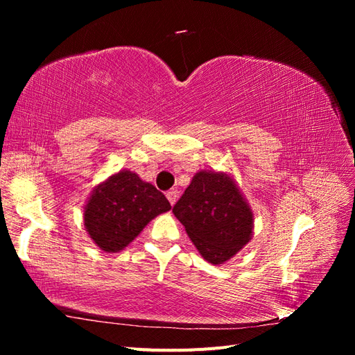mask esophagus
<instances>
[{
    "instance_id": "obj_1",
    "label": "esophagus",
    "mask_w": 355,
    "mask_h": 355,
    "mask_svg": "<svg viewBox=\"0 0 355 355\" xmlns=\"http://www.w3.org/2000/svg\"><path fill=\"white\" fill-rule=\"evenodd\" d=\"M166 197H168L169 202L173 206L177 202V200H178V192L177 191H169L168 193H166Z\"/></svg>"
}]
</instances>
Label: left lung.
Returning a JSON list of instances; mask_svg holds the SVG:
<instances>
[{
  "label": "left lung",
  "mask_w": 355,
  "mask_h": 355,
  "mask_svg": "<svg viewBox=\"0 0 355 355\" xmlns=\"http://www.w3.org/2000/svg\"><path fill=\"white\" fill-rule=\"evenodd\" d=\"M172 212L200 254L214 266L232 259L253 235L252 209L227 172L195 173Z\"/></svg>",
  "instance_id": "1"
}]
</instances>
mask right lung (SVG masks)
Here are the masks:
<instances>
[{
  "instance_id": "1",
  "label": "right lung",
  "mask_w": 355,
  "mask_h": 355,
  "mask_svg": "<svg viewBox=\"0 0 355 355\" xmlns=\"http://www.w3.org/2000/svg\"><path fill=\"white\" fill-rule=\"evenodd\" d=\"M171 209L155 186L123 169L94 187L84 207V225L101 250L117 253L132 243L150 220Z\"/></svg>"
}]
</instances>
